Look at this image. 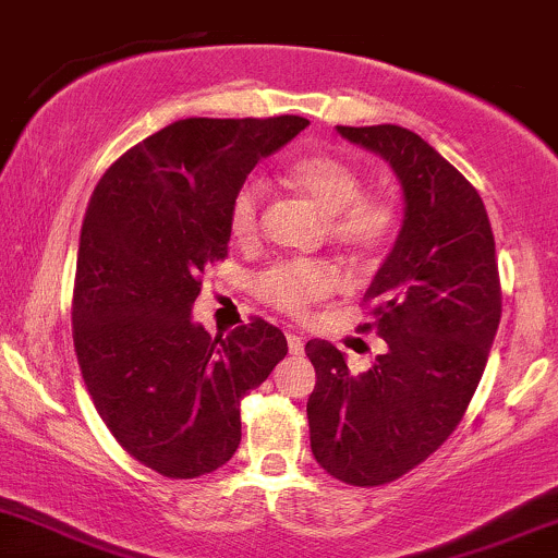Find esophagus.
Returning a JSON list of instances; mask_svg holds the SVG:
<instances>
[{"instance_id":"esophagus-1","label":"esophagus","mask_w":558,"mask_h":558,"mask_svg":"<svg viewBox=\"0 0 558 558\" xmlns=\"http://www.w3.org/2000/svg\"><path fill=\"white\" fill-rule=\"evenodd\" d=\"M286 341H288V351H291V354H301V351H304V338L296 336V332H288Z\"/></svg>"}]
</instances>
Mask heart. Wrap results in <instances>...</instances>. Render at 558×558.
I'll list each match as a JSON object with an SVG mask.
<instances>
[{
	"label": "heart",
	"instance_id": "heart-1",
	"mask_svg": "<svg viewBox=\"0 0 558 558\" xmlns=\"http://www.w3.org/2000/svg\"><path fill=\"white\" fill-rule=\"evenodd\" d=\"M286 183L328 217V235L351 252H373L393 228V207L383 198L362 196V175L341 157H301L286 170ZM262 204L265 189L259 181H246L235 191L228 215L233 239L243 243L257 239ZM336 288V267L315 259L283 262L259 278V296L286 315H304L315 301L330 296Z\"/></svg>",
	"mask_w": 558,
	"mask_h": 558
}]
</instances>
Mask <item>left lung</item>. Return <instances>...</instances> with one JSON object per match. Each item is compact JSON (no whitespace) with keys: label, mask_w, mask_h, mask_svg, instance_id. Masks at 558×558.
I'll use <instances>...</instances> for the list:
<instances>
[{"label":"left lung","mask_w":558,"mask_h":558,"mask_svg":"<svg viewBox=\"0 0 558 558\" xmlns=\"http://www.w3.org/2000/svg\"><path fill=\"white\" fill-rule=\"evenodd\" d=\"M336 131L386 159L403 196L399 235L364 291L386 351L354 375L332 343H306L312 453L332 477L369 488L457 430L496 338L501 283L483 198L448 159L401 125Z\"/></svg>","instance_id":"left-lung-1"}]
</instances>
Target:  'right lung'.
<instances>
[{
    "mask_svg": "<svg viewBox=\"0 0 558 558\" xmlns=\"http://www.w3.org/2000/svg\"><path fill=\"white\" fill-rule=\"evenodd\" d=\"M306 118L178 120L128 149L83 217L73 341L96 412L131 457L198 477L241 444V399L288 354L254 317L213 338L191 310L204 267L228 257L230 202Z\"/></svg>",
    "mask_w": 558,
    "mask_h": 558,
    "instance_id": "right-lung-1",
    "label": "right lung"
}]
</instances>
